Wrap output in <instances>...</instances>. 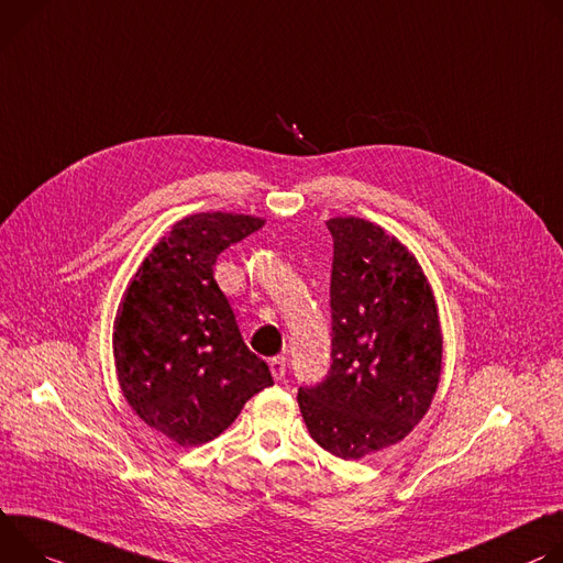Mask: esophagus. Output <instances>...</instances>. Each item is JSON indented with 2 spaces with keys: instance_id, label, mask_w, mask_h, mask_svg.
Segmentation results:
<instances>
[{
  "instance_id": "1",
  "label": "esophagus",
  "mask_w": 563,
  "mask_h": 563,
  "mask_svg": "<svg viewBox=\"0 0 563 563\" xmlns=\"http://www.w3.org/2000/svg\"><path fill=\"white\" fill-rule=\"evenodd\" d=\"M268 364H271V373H273L275 380H282V378L286 376V357H284V355L271 357Z\"/></svg>"
}]
</instances>
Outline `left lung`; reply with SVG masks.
Segmentation results:
<instances>
[{"mask_svg":"<svg viewBox=\"0 0 563 563\" xmlns=\"http://www.w3.org/2000/svg\"><path fill=\"white\" fill-rule=\"evenodd\" d=\"M331 368L297 402L313 441L344 461L396 445L441 383L443 335L416 257L380 225L335 217Z\"/></svg>","mask_w":563,"mask_h":563,"instance_id":"obj_1","label":"left lung"}]
</instances>
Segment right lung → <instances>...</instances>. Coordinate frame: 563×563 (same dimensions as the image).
Returning a JSON list of instances; mask_svg holds the SVG:
<instances>
[{"label": "right lung", "instance_id": "add662e5", "mask_svg": "<svg viewBox=\"0 0 563 563\" xmlns=\"http://www.w3.org/2000/svg\"><path fill=\"white\" fill-rule=\"evenodd\" d=\"M264 219L201 212L172 225L122 295L113 360L124 400L180 448L228 429L243 405L273 385L268 364L239 333L214 282L217 257Z\"/></svg>", "mask_w": 563, "mask_h": 563}]
</instances>
